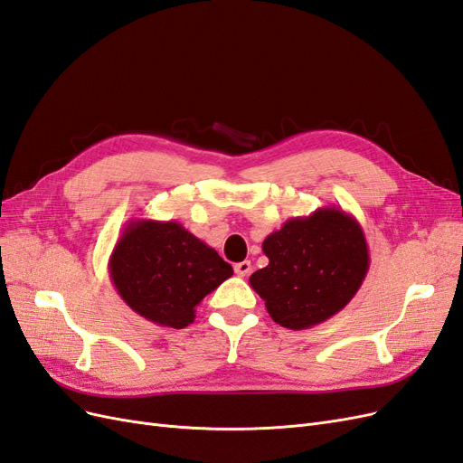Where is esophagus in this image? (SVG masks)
<instances>
[{"instance_id": "esophagus-1", "label": "esophagus", "mask_w": 463, "mask_h": 463, "mask_svg": "<svg viewBox=\"0 0 463 463\" xmlns=\"http://www.w3.org/2000/svg\"><path fill=\"white\" fill-rule=\"evenodd\" d=\"M249 272H250V262L249 260H243V262H237L235 264V274L237 276L245 278V276H249Z\"/></svg>"}]
</instances>
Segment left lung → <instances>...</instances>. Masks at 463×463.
Masks as SVG:
<instances>
[{
  "mask_svg": "<svg viewBox=\"0 0 463 463\" xmlns=\"http://www.w3.org/2000/svg\"><path fill=\"white\" fill-rule=\"evenodd\" d=\"M269 266L249 284L276 325L305 330L354 299L369 272V247L355 216L338 206L288 220L262 241Z\"/></svg>",
  "mask_w": 463,
  "mask_h": 463,
  "instance_id": "1",
  "label": "left lung"
}]
</instances>
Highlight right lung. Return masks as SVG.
<instances>
[{
	"mask_svg": "<svg viewBox=\"0 0 463 463\" xmlns=\"http://www.w3.org/2000/svg\"><path fill=\"white\" fill-rule=\"evenodd\" d=\"M108 270L119 298L158 326L185 328L210 291L233 274L213 247L179 222L129 220Z\"/></svg>",
	"mask_w": 463,
	"mask_h": 463,
	"instance_id": "obj_1",
	"label": "right lung"
}]
</instances>
